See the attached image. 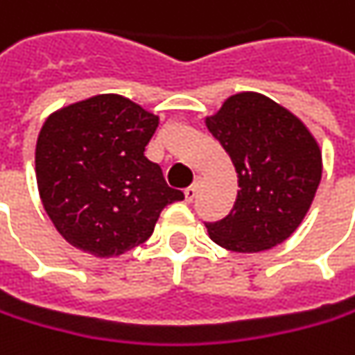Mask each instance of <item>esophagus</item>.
<instances>
[{"instance_id":"1","label":"esophagus","mask_w":355,"mask_h":355,"mask_svg":"<svg viewBox=\"0 0 355 355\" xmlns=\"http://www.w3.org/2000/svg\"><path fill=\"white\" fill-rule=\"evenodd\" d=\"M200 182H202V180H200V178H196V182H193V184H191V186L187 187L186 191H184V193H186V202H193V200H196V196H198V187H200Z\"/></svg>"}]
</instances>
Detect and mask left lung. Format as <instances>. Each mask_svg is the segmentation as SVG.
<instances>
[{
	"mask_svg": "<svg viewBox=\"0 0 355 355\" xmlns=\"http://www.w3.org/2000/svg\"><path fill=\"white\" fill-rule=\"evenodd\" d=\"M207 130L238 171V198L209 238L225 250L254 254L288 239L308 214L322 180V151L308 128L259 94L225 99Z\"/></svg>",
	"mask_w": 355,
	"mask_h": 355,
	"instance_id": "1",
	"label": "left lung"
}]
</instances>
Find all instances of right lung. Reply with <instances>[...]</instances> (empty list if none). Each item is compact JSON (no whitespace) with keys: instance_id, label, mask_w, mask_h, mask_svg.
<instances>
[{"instance_id":"obj_1","label":"right lung","mask_w":355,"mask_h":355,"mask_svg":"<svg viewBox=\"0 0 355 355\" xmlns=\"http://www.w3.org/2000/svg\"><path fill=\"white\" fill-rule=\"evenodd\" d=\"M155 128L153 114L114 94L47 117L35 146L37 187L73 248L119 256L150 238L166 205L184 200L144 155Z\"/></svg>"}]
</instances>
